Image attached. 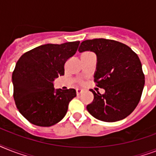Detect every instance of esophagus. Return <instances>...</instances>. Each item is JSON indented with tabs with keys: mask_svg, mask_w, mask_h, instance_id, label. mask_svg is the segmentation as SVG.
<instances>
[{
	"mask_svg": "<svg viewBox=\"0 0 156 156\" xmlns=\"http://www.w3.org/2000/svg\"><path fill=\"white\" fill-rule=\"evenodd\" d=\"M83 90H82V89H79V88H78V89H76V93H77V95H79L80 94H82L83 93Z\"/></svg>",
	"mask_w": 156,
	"mask_h": 156,
	"instance_id": "esophagus-1",
	"label": "esophagus"
}]
</instances>
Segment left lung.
<instances>
[{"label": "left lung", "instance_id": "obj_1", "mask_svg": "<svg viewBox=\"0 0 156 156\" xmlns=\"http://www.w3.org/2000/svg\"><path fill=\"white\" fill-rule=\"evenodd\" d=\"M79 52L90 51L97 56L94 80L105 90L95 93L87 106L95 118L106 122L121 121L135 109L143 93L145 77L138 55L127 45L106 39L83 41Z\"/></svg>", "mask_w": 156, "mask_h": 156}]
</instances>
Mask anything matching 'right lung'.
Listing matches in <instances>:
<instances>
[{
	"mask_svg": "<svg viewBox=\"0 0 156 156\" xmlns=\"http://www.w3.org/2000/svg\"><path fill=\"white\" fill-rule=\"evenodd\" d=\"M79 41L40 45L21 56L12 74L13 99L28 121L48 127L66 116L74 89H56L53 81L65 74L66 61L76 53Z\"/></svg>",
	"mask_w": 156,
	"mask_h": 156,
	"instance_id": "right-lung-1",
	"label": "right lung"
}]
</instances>
